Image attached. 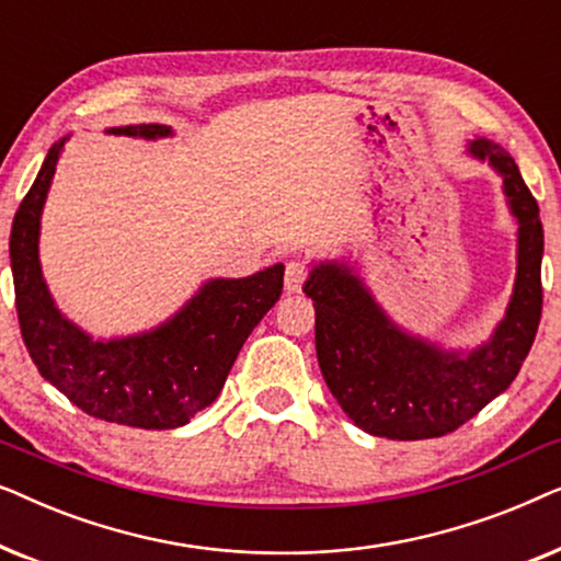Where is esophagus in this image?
Masks as SVG:
<instances>
[{
	"mask_svg": "<svg viewBox=\"0 0 561 561\" xmlns=\"http://www.w3.org/2000/svg\"><path fill=\"white\" fill-rule=\"evenodd\" d=\"M306 278H309V267L304 263H298V260L286 263V294H298Z\"/></svg>",
	"mask_w": 561,
	"mask_h": 561,
	"instance_id": "34e87169",
	"label": "esophagus"
}]
</instances>
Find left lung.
<instances>
[{"label":"left lung","mask_w":561,"mask_h":561,"mask_svg":"<svg viewBox=\"0 0 561 561\" xmlns=\"http://www.w3.org/2000/svg\"><path fill=\"white\" fill-rule=\"evenodd\" d=\"M465 152L493 168L516 221V280L485 342L444 347L409 332L382 309L347 257L311 260L304 283L317 309L321 375L342 411L373 436L413 442L455 432L511 386L539 329V204L501 145L474 137Z\"/></svg>","instance_id":"1"}]
</instances>
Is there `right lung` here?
Instances as JSON below:
<instances>
[{"label": "right lung", "instance_id": "add662e5", "mask_svg": "<svg viewBox=\"0 0 561 561\" xmlns=\"http://www.w3.org/2000/svg\"><path fill=\"white\" fill-rule=\"evenodd\" d=\"M163 140L168 125L110 127ZM71 135L45 156L12 221L10 260L22 340L45 380L89 416L137 428H179L217 401L244 340L283 290V263L248 278H209L173 317L127 336H94L58 309L41 265V217Z\"/></svg>", "mask_w": 561, "mask_h": 561}]
</instances>
